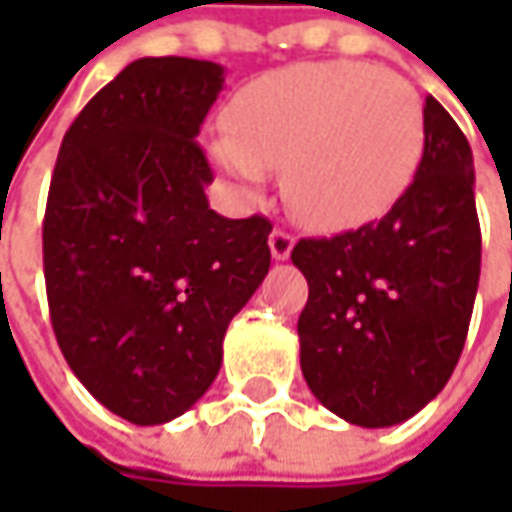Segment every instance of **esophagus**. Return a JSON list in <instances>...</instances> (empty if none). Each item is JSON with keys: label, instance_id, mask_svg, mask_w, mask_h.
Listing matches in <instances>:
<instances>
[{"label": "esophagus", "instance_id": "34e87169", "mask_svg": "<svg viewBox=\"0 0 512 512\" xmlns=\"http://www.w3.org/2000/svg\"><path fill=\"white\" fill-rule=\"evenodd\" d=\"M267 245H270V253H273L276 262H285V259H290V250L296 245V239H293V233L276 227V230L270 233V242H267Z\"/></svg>", "mask_w": 512, "mask_h": 512}]
</instances>
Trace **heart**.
<instances>
[{
    "instance_id": "obj_1",
    "label": "heart",
    "mask_w": 512,
    "mask_h": 512,
    "mask_svg": "<svg viewBox=\"0 0 512 512\" xmlns=\"http://www.w3.org/2000/svg\"><path fill=\"white\" fill-rule=\"evenodd\" d=\"M230 133L213 156L247 193L285 170L290 207L307 225H364L396 205L419 168L424 113L393 70L316 62L273 70L236 93Z\"/></svg>"
}]
</instances>
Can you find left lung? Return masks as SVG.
I'll list each match as a JSON object with an SVG mask.
<instances>
[{
	"label": "left lung",
	"mask_w": 512,
	"mask_h": 512,
	"mask_svg": "<svg viewBox=\"0 0 512 512\" xmlns=\"http://www.w3.org/2000/svg\"><path fill=\"white\" fill-rule=\"evenodd\" d=\"M473 185V150L427 96L422 162L402 199L379 222L293 247L310 287L302 373L344 422H407L453 376L482 270Z\"/></svg>",
	"instance_id": "obj_1"
}]
</instances>
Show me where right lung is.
I'll return each instance as SVG.
<instances>
[{"mask_svg":"<svg viewBox=\"0 0 512 512\" xmlns=\"http://www.w3.org/2000/svg\"><path fill=\"white\" fill-rule=\"evenodd\" d=\"M225 68L145 56L62 139L42 225L62 356L110 413L165 424L207 393L230 319L270 270L265 216L210 210L196 136Z\"/></svg>","mask_w":512,"mask_h":512,"instance_id":"obj_1","label":"right lung"}]
</instances>
